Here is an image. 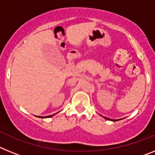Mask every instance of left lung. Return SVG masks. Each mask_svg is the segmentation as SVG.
Here are the masks:
<instances>
[{
    "mask_svg": "<svg viewBox=\"0 0 155 155\" xmlns=\"http://www.w3.org/2000/svg\"><path fill=\"white\" fill-rule=\"evenodd\" d=\"M104 118H105V120H111V121H118V120H112V119H109V118H107V117H105V116H104Z\"/></svg>",
    "mask_w": 155,
    "mask_h": 155,
    "instance_id": "obj_1",
    "label": "left lung"
}]
</instances>
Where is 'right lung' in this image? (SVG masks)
<instances>
[{
  "instance_id": "obj_1",
  "label": "right lung",
  "mask_w": 155,
  "mask_h": 155,
  "mask_svg": "<svg viewBox=\"0 0 155 155\" xmlns=\"http://www.w3.org/2000/svg\"><path fill=\"white\" fill-rule=\"evenodd\" d=\"M55 114H53V115H50V116H37V117H39V118H42V119H44V118H50V117H52V116H53Z\"/></svg>"
}]
</instances>
